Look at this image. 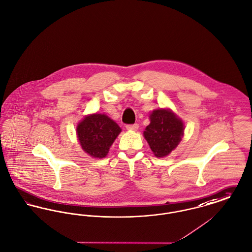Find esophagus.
I'll list each match as a JSON object with an SVG mask.
<instances>
[{
    "label": "esophagus",
    "instance_id": "34e87169",
    "mask_svg": "<svg viewBox=\"0 0 252 252\" xmlns=\"http://www.w3.org/2000/svg\"><path fill=\"white\" fill-rule=\"evenodd\" d=\"M127 130H131V131H136L138 129V124L134 123V124H129L126 126Z\"/></svg>",
    "mask_w": 252,
    "mask_h": 252
}]
</instances>
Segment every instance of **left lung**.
<instances>
[{"instance_id": "1", "label": "left lung", "mask_w": 252, "mask_h": 252, "mask_svg": "<svg viewBox=\"0 0 252 252\" xmlns=\"http://www.w3.org/2000/svg\"><path fill=\"white\" fill-rule=\"evenodd\" d=\"M185 125L169 109H158L150 115V124L145 128L144 137L158 158H163L181 142Z\"/></svg>"}]
</instances>
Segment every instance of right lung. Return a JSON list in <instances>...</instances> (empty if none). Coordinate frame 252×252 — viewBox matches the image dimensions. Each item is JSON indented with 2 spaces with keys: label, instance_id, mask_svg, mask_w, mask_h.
I'll list each match as a JSON object with an SVG mask.
<instances>
[{
  "label": "right lung",
  "instance_id": "obj_1",
  "mask_svg": "<svg viewBox=\"0 0 252 252\" xmlns=\"http://www.w3.org/2000/svg\"><path fill=\"white\" fill-rule=\"evenodd\" d=\"M121 132L118 124L106 115L94 114L79 122L76 134L82 149L93 158H103Z\"/></svg>",
  "mask_w": 252,
  "mask_h": 252
}]
</instances>
